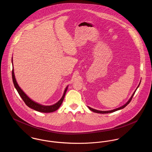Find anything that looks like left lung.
<instances>
[{"instance_id": "obj_1", "label": "left lung", "mask_w": 152, "mask_h": 152, "mask_svg": "<svg viewBox=\"0 0 152 152\" xmlns=\"http://www.w3.org/2000/svg\"><path fill=\"white\" fill-rule=\"evenodd\" d=\"M140 82H141V80H140V83H139V84L138 85V86L137 87V88H136V90L134 91L133 94L132 95L131 97L129 98V99L128 101V102H127L125 104H124V105H122V107H119V108L115 109H113V110H106V111H104V110H96V109H95L92 108H91V107H88V108L91 111H92V112H95V113H112V112H115V111H116V110H120V109H122L124 108L125 107H126V106L129 104V102L131 101V100H132V98H133V95H134V93H135V92H136V89L138 88V87H139V85H140Z\"/></svg>"}]
</instances>
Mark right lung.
I'll return each mask as SVG.
<instances>
[{"mask_svg":"<svg viewBox=\"0 0 152 152\" xmlns=\"http://www.w3.org/2000/svg\"><path fill=\"white\" fill-rule=\"evenodd\" d=\"M12 65H13V69H12V79H13V82L14 84V86L15 88L16 89L17 91L18 92L19 95L21 96L22 99L23 100V101L25 102L26 105L28 107L30 108L33 109L35 110L40 112H43V113H50V112H54L56 110H57L58 109L60 108V107L61 106V105L63 103V101L64 100V96H65V93L68 89V87L65 88V91L64 92L63 95L61 97V98L55 104L52 105H41L34 101H33L32 99H31L20 88V87L19 86L15 76V74H14V69H13V58L12 60Z\"/></svg>","mask_w":152,"mask_h":152,"instance_id":"1","label":"right lung"}]
</instances>
